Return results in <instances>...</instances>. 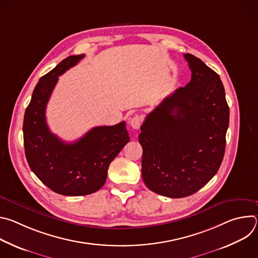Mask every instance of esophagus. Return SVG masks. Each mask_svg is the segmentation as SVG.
I'll list each match as a JSON object with an SVG mask.
<instances>
[{
	"label": "esophagus",
	"mask_w": 258,
	"mask_h": 258,
	"mask_svg": "<svg viewBox=\"0 0 258 258\" xmlns=\"http://www.w3.org/2000/svg\"><path fill=\"white\" fill-rule=\"evenodd\" d=\"M142 122H143V118L140 115H135L130 119V124L135 130H139Z\"/></svg>",
	"instance_id": "obj_1"
}]
</instances>
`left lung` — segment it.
Here are the masks:
<instances>
[{
  "mask_svg": "<svg viewBox=\"0 0 258 258\" xmlns=\"http://www.w3.org/2000/svg\"><path fill=\"white\" fill-rule=\"evenodd\" d=\"M192 77L141 126L142 176L156 194L190 196L215 175L226 149L230 109L219 76L202 60L185 54Z\"/></svg>",
  "mask_w": 258,
  "mask_h": 258,
  "instance_id": "obj_1",
  "label": "left lung"
}]
</instances>
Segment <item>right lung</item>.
I'll return each instance as SVG.
<instances>
[{
    "label": "right lung",
    "instance_id": "add662e5",
    "mask_svg": "<svg viewBox=\"0 0 258 258\" xmlns=\"http://www.w3.org/2000/svg\"><path fill=\"white\" fill-rule=\"evenodd\" d=\"M84 57L69 56L40 79L23 120L24 150L30 169L48 188L65 196H84L100 190L109 164L130 141L124 121L93 127L73 143H65L50 132L46 107L58 78Z\"/></svg>",
    "mask_w": 258,
    "mask_h": 258
}]
</instances>
